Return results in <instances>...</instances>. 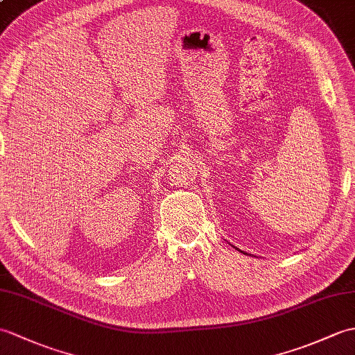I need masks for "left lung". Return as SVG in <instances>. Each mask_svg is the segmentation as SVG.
Masks as SVG:
<instances>
[{"label": "left lung", "instance_id": "left-lung-1", "mask_svg": "<svg viewBox=\"0 0 355 355\" xmlns=\"http://www.w3.org/2000/svg\"><path fill=\"white\" fill-rule=\"evenodd\" d=\"M234 248H236V246H234ZM236 250H239V248H236ZM239 251H241V250H239ZM243 252V251H242ZM243 254H246V252H243Z\"/></svg>", "mask_w": 355, "mask_h": 355}]
</instances>
